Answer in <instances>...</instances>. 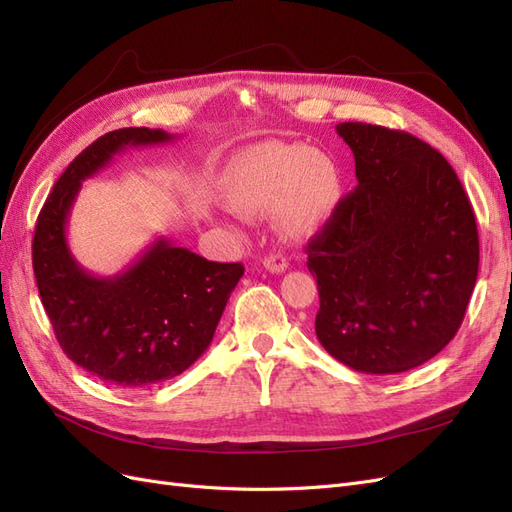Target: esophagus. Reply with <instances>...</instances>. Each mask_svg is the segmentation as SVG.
I'll return each instance as SVG.
<instances>
[{
  "mask_svg": "<svg viewBox=\"0 0 512 512\" xmlns=\"http://www.w3.org/2000/svg\"><path fill=\"white\" fill-rule=\"evenodd\" d=\"M262 265H265V269L271 273H284L288 269V260L282 254H271L265 258Z\"/></svg>",
  "mask_w": 512,
  "mask_h": 512,
  "instance_id": "esophagus-1",
  "label": "esophagus"
}]
</instances>
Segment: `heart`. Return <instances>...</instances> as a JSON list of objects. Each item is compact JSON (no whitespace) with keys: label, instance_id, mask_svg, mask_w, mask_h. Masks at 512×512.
Returning <instances> with one entry per match:
<instances>
[{"label":"heart","instance_id":"1","mask_svg":"<svg viewBox=\"0 0 512 512\" xmlns=\"http://www.w3.org/2000/svg\"><path fill=\"white\" fill-rule=\"evenodd\" d=\"M222 196L239 215L275 213L277 228L286 237L307 239L335 215L344 179L327 153L299 143H269L226 166Z\"/></svg>","mask_w":512,"mask_h":512}]
</instances>
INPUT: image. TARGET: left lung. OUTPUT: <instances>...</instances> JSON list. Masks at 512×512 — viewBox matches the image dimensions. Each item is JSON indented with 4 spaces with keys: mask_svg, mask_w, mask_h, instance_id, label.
Returning <instances> with one entry per match:
<instances>
[{
    "mask_svg": "<svg viewBox=\"0 0 512 512\" xmlns=\"http://www.w3.org/2000/svg\"><path fill=\"white\" fill-rule=\"evenodd\" d=\"M356 185L307 245L320 309L316 335L339 363L401 374L461 327L478 275V232L453 166L421 138L337 123Z\"/></svg>",
    "mask_w": 512,
    "mask_h": 512,
    "instance_id": "1",
    "label": "left lung"
}]
</instances>
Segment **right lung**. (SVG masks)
I'll use <instances>...</instances> for the list:
<instances>
[{"label": "right lung", "instance_id": "add662e5", "mask_svg": "<svg viewBox=\"0 0 512 512\" xmlns=\"http://www.w3.org/2000/svg\"><path fill=\"white\" fill-rule=\"evenodd\" d=\"M173 134L123 128L100 136L70 162L38 215L32 245L44 312L76 365L121 389L179 376L203 354L243 275L241 262H211L160 237L113 277L85 271L68 247V218L85 179L128 147Z\"/></svg>", "mask_w": 512, "mask_h": 512}]
</instances>
